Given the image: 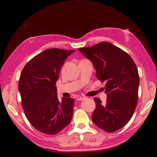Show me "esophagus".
Instances as JSON below:
<instances>
[{"label": "esophagus", "instance_id": "1", "mask_svg": "<svg viewBox=\"0 0 157 157\" xmlns=\"http://www.w3.org/2000/svg\"><path fill=\"white\" fill-rule=\"evenodd\" d=\"M84 99H85L84 97H79V98H78V99H77V100L82 101V100H84Z\"/></svg>", "mask_w": 157, "mask_h": 157}]
</instances>
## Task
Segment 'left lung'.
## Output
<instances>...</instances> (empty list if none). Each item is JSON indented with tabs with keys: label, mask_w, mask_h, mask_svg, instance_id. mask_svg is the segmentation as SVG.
<instances>
[{
	"label": "left lung",
	"mask_w": 157,
	"mask_h": 157,
	"mask_svg": "<svg viewBox=\"0 0 157 157\" xmlns=\"http://www.w3.org/2000/svg\"><path fill=\"white\" fill-rule=\"evenodd\" d=\"M92 62L97 78L105 82V104L95 98L92 121L104 131L113 132L132 118L139 99V75L132 58L120 48L103 41L78 49Z\"/></svg>",
	"instance_id": "obj_1"
}]
</instances>
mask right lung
I'll return each instance as SVG.
<instances>
[{"instance_id": "add662e5", "label": "right lung", "mask_w": 157, "mask_h": 157, "mask_svg": "<svg viewBox=\"0 0 157 157\" xmlns=\"http://www.w3.org/2000/svg\"><path fill=\"white\" fill-rule=\"evenodd\" d=\"M75 52L50 48L29 61L21 73L18 90L26 118L39 132L48 135L60 132L71 123L74 100L57 98L56 82L65 59Z\"/></svg>"}]
</instances>
